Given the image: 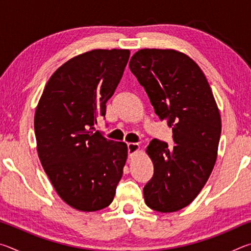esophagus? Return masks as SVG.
<instances>
[{
	"mask_svg": "<svg viewBox=\"0 0 251 251\" xmlns=\"http://www.w3.org/2000/svg\"><path fill=\"white\" fill-rule=\"evenodd\" d=\"M127 148H128V156L129 157H133L135 154H137L139 151V145L136 143H129L128 145H127Z\"/></svg>",
	"mask_w": 251,
	"mask_h": 251,
	"instance_id": "34e87169",
	"label": "esophagus"
}]
</instances>
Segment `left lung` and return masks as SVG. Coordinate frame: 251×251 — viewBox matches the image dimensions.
<instances>
[{
    "label": "left lung",
    "instance_id": "left-lung-1",
    "mask_svg": "<svg viewBox=\"0 0 251 251\" xmlns=\"http://www.w3.org/2000/svg\"><path fill=\"white\" fill-rule=\"evenodd\" d=\"M129 69L145 88L155 113L167 118L176 145L152 139L146 148L154 175L144 187L146 205L159 212L188 206L209 178L217 159L222 118L209 83L188 55L143 49Z\"/></svg>",
    "mask_w": 251,
    "mask_h": 251
}]
</instances>
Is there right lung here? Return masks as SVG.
<instances>
[{
  "label": "right lung",
  "instance_id": "1",
  "mask_svg": "<svg viewBox=\"0 0 251 251\" xmlns=\"http://www.w3.org/2000/svg\"><path fill=\"white\" fill-rule=\"evenodd\" d=\"M129 50H93L54 72L34 116L42 166L67 205L97 211L112 203L127 160V145L95 130L105 116Z\"/></svg>",
  "mask_w": 251,
  "mask_h": 251
}]
</instances>
